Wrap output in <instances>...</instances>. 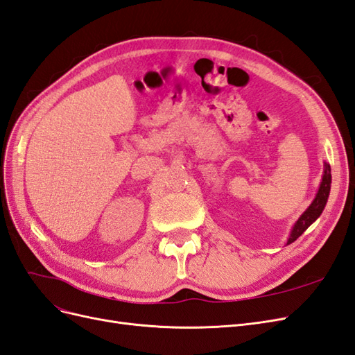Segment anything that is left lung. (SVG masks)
<instances>
[{
  "label": "left lung",
  "instance_id": "1",
  "mask_svg": "<svg viewBox=\"0 0 355 355\" xmlns=\"http://www.w3.org/2000/svg\"><path fill=\"white\" fill-rule=\"evenodd\" d=\"M330 184H331L330 166L326 163L324 164L323 180H321V185H320V189L317 192V197L314 198L313 204H311V206L306 209V211L296 222L292 234H290V239H288L287 244L297 240L300 235H302L306 231V228L309 227V225L313 223L320 216L321 211L324 210V206H326V202H327V197H329V192H330Z\"/></svg>",
  "mask_w": 355,
  "mask_h": 355
}]
</instances>
